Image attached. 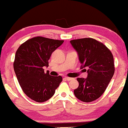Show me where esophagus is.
Segmentation results:
<instances>
[{
	"label": "esophagus",
	"instance_id": "obj_1",
	"mask_svg": "<svg viewBox=\"0 0 128 128\" xmlns=\"http://www.w3.org/2000/svg\"><path fill=\"white\" fill-rule=\"evenodd\" d=\"M64 79H65L66 80H67V81H71V80H73L72 78H69V77H65L64 78Z\"/></svg>",
	"mask_w": 128,
	"mask_h": 128
}]
</instances>
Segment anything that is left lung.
Here are the masks:
<instances>
[{
	"label": "left lung",
	"mask_w": 128,
	"mask_h": 128,
	"mask_svg": "<svg viewBox=\"0 0 128 128\" xmlns=\"http://www.w3.org/2000/svg\"><path fill=\"white\" fill-rule=\"evenodd\" d=\"M70 43L78 55L81 69L88 73L86 78H77L79 86L74 90V96L84 102H92L103 94L114 74L113 55L105 45L92 38L75 39Z\"/></svg>",
	"instance_id": "8db88e82"
}]
</instances>
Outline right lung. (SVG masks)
Returning a JSON list of instances; mask_svg holds the SVG:
<instances>
[{
  "instance_id": "1",
  "label": "right lung",
  "mask_w": 128,
  "mask_h": 128,
  "mask_svg": "<svg viewBox=\"0 0 128 128\" xmlns=\"http://www.w3.org/2000/svg\"><path fill=\"white\" fill-rule=\"evenodd\" d=\"M64 40L35 37L21 45L15 54L14 71L25 94L37 102L48 100L62 81L61 76H52L44 73V66Z\"/></svg>"
}]
</instances>
